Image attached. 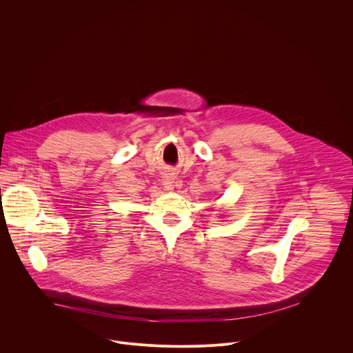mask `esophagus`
Returning a JSON list of instances; mask_svg holds the SVG:
<instances>
[{
	"instance_id": "1",
	"label": "esophagus",
	"mask_w": 353,
	"mask_h": 353,
	"mask_svg": "<svg viewBox=\"0 0 353 353\" xmlns=\"http://www.w3.org/2000/svg\"><path fill=\"white\" fill-rule=\"evenodd\" d=\"M163 188L166 190V191H172L173 190V183H174V179H173V176H170V174H166L165 177H163Z\"/></svg>"
}]
</instances>
